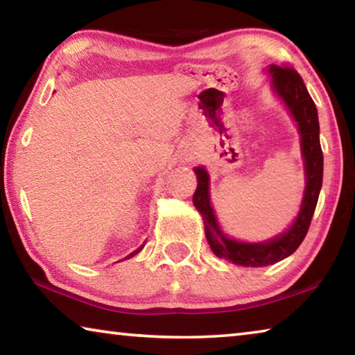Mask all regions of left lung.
<instances>
[{"label": "left lung", "mask_w": 355, "mask_h": 355, "mask_svg": "<svg viewBox=\"0 0 355 355\" xmlns=\"http://www.w3.org/2000/svg\"><path fill=\"white\" fill-rule=\"evenodd\" d=\"M269 73L272 75L274 91L285 101L288 110L297 122L300 139H302L300 144H302V155L305 161V175H307L302 207H300V211L290 230L271 239V241L254 244L239 243L227 238L219 230L218 220H216L211 203H209L208 173L203 167L194 169L199 183H197L192 202L203 218L209 248L219 258L250 268L274 264L296 252L307 235L322 186V150L320 144V122H318L315 101L311 100L302 78L290 65L279 67V65L272 64Z\"/></svg>", "instance_id": "left-lung-1"}]
</instances>
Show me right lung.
<instances>
[{
    "label": "right lung",
    "instance_id": "right-lung-1",
    "mask_svg": "<svg viewBox=\"0 0 355 355\" xmlns=\"http://www.w3.org/2000/svg\"><path fill=\"white\" fill-rule=\"evenodd\" d=\"M139 250H141V249H137V250H136V252H135V254H137V252H139ZM130 257H133V254H131V255H130Z\"/></svg>",
    "mask_w": 355,
    "mask_h": 355
}]
</instances>
